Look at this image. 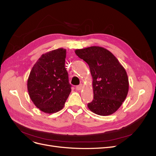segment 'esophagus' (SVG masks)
I'll list each match as a JSON object with an SVG mask.
<instances>
[{"label": "esophagus", "instance_id": "34e87169", "mask_svg": "<svg viewBox=\"0 0 156 156\" xmlns=\"http://www.w3.org/2000/svg\"><path fill=\"white\" fill-rule=\"evenodd\" d=\"M82 88H83V84H79V85L77 86L75 88H76L77 90H81L82 89Z\"/></svg>", "mask_w": 156, "mask_h": 156}]
</instances>
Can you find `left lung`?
<instances>
[{"label":"left lung","mask_w":156,"mask_h":156,"mask_svg":"<svg viewBox=\"0 0 156 156\" xmlns=\"http://www.w3.org/2000/svg\"><path fill=\"white\" fill-rule=\"evenodd\" d=\"M75 53L88 64L92 77L94 100L88 104V108L100 116L113 114L128 93L126 69L111 52L101 47L76 49Z\"/></svg>","instance_id":"left-lung-1"}]
</instances>
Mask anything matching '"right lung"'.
<instances>
[{"instance_id": "1", "label": "right lung", "mask_w": 156, "mask_h": 156, "mask_svg": "<svg viewBox=\"0 0 156 156\" xmlns=\"http://www.w3.org/2000/svg\"><path fill=\"white\" fill-rule=\"evenodd\" d=\"M66 56V50L63 48L43 54L28 78L27 89L31 100L48 114L62 109L72 90L65 68Z\"/></svg>"}]
</instances>
